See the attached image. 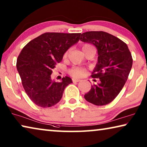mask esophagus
Segmentation results:
<instances>
[{
    "label": "esophagus",
    "instance_id": "esophagus-1",
    "mask_svg": "<svg viewBox=\"0 0 147 147\" xmlns=\"http://www.w3.org/2000/svg\"><path fill=\"white\" fill-rule=\"evenodd\" d=\"M81 80L80 79H76V78H72V81L73 82H80Z\"/></svg>",
    "mask_w": 147,
    "mask_h": 147
}]
</instances>
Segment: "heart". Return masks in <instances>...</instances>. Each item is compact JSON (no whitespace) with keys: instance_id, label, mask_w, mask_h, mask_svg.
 <instances>
[{"instance_id":"obj_1","label":"heart","mask_w":147,"mask_h":147,"mask_svg":"<svg viewBox=\"0 0 147 147\" xmlns=\"http://www.w3.org/2000/svg\"><path fill=\"white\" fill-rule=\"evenodd\" d=\"M90 47H93L92 45L89 44H85L82 46V51H83L85 49L87 48H90ZM67 55V52L65 53L64 56H66ZM69 74H71L72 76L75 77V78H81V77L85 76L87 74V69L85 67H73L71 69H69Z\"/></svg>"}]
</instances>
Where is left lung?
Masks as SVG:
<instances>
[{
    "label": "left lung",
    "mask_w": 147,
    "mask_h": 147,
    "mask_svg": "<svg viewBox=\"0 0 147 147\" xmlns=\"http://www.w3.org/2000/svg\"><path fill=\"white\" fill-rule=\"evenodd\" d=\"M80 40L94 45L98 55L91 76L99 82L91 85L84 95L85 100L96 106L108 105L118 96L127 80L133 64L131 54L126 43L105 31H87L81 34Z\"/></svg>",
    "instance_id": "left-lung-1"
}]
</instances>
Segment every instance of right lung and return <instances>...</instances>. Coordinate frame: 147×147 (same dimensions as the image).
<instances>
[{
  "mask_svg": "<svg viewBox=\"0 0 147 147\" xmlns=\"http://www.w3.org/2000/svg\"><path fill=\"white\" fill-rule=\"evenodd\" d=\"M81 33L47 32L29 41L18 57L16 67L29 98L42 108L51 107L60 100L71 79L60 82L51 80L53 69L64 53L80 40Z\"/></svg>",
  "mask_w": 147,
  "mask_h": 147,
  "instance_id": "1",
  "label": "right lung"
}]
</instances>
